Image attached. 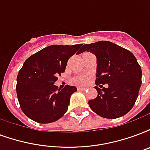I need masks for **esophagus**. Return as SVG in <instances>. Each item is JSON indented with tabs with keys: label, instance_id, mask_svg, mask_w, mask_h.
I'll list each match as a JSON object with an SVG mask.
<instances>
[{
	"label": "esophagus",
	"instance_id": "34e87169",
	"mask_svg": "<svg viewBox=\"0 0 150 150\" xmlns=\"http://www.w3.org/2000/svg\"><path fill=\"white\" fill-rule=\"evenodd\" d=\"M78 90H80V91H85L86 90V88L85 87H78Z\"/></svg>",
	"mask_w": 150,
	"mask_h": 150
}]
</instances>
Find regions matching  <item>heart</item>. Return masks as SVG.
Masks as SVG:
<instances>
[{
	"label": "heart",
	"mask_w": 150,
	"mask_h": 150,
	"mask_svg": "<svg viewBox=\"0 0 150 150\" xmlns=\"http://www.w3.org/2000/svg\"><path fill=\"white\" fill-rule=\"evenodd\" d=\"M84 54H86V53H84ZM73 82L76 84H84L86 82V78L84 76H76L73 79Z\"/></svg>",
	"instance_id": "heart-1"
}]
</instances>
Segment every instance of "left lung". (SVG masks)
<instances>
[{"mask_svg": "<svg viewBox=\"0 0 150 150\" xmlns=\"http://www.w3.org/2000/svg\"><path fill=\"white\" fill-rule=\"evenodd\" d=\"M92 52L97 58L95 89L98 96L88 101L98 116L116 119L133 108L142 84V69L133 53L108 41L85 44L78 52ZM108 84V87L102 85ZM103 89H101V88Z\"/></svg>", "mask_w": 150, "mask_h": 150, "instance_id": "1", "label": "left lung"}]
</instances>
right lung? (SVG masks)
Segmentation results:
<instances>
[{"label":"right lung","mask_w":150,"mask_h":150,"mask_svg":"<svg viewBox=\"0 0 150 150\" xmlns=\"http://www.w3.org/2000/svg\"><path fill=\"white\" fill-rule=\"evenodd\" d=\"M81 46L52 45L25 61L17 75L16 93L20 108L27 117L49 123L66 113L71 96L77 88L66 85L58 90L54 83L58 75L64 72L67 60Z\"/></svg>","instance_id":"obj_1"}]
</instances>
